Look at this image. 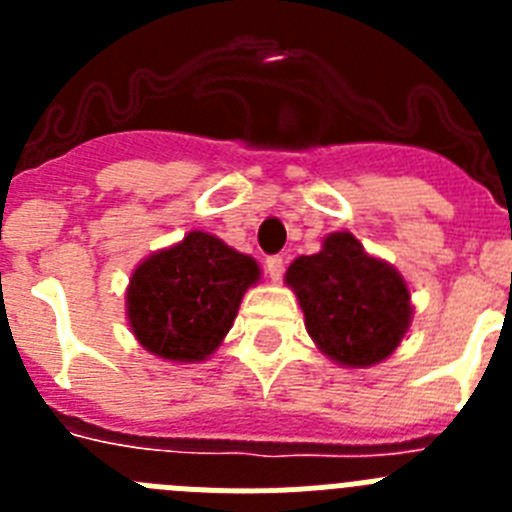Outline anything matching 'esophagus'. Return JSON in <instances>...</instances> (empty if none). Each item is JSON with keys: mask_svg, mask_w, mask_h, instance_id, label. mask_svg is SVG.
Instances as JSON below:
<instances>
[{"mask_svg": "<svg viewBox=\"0 0 512 512\" xmlns=\"http://www.w3.org/2000/svg\"><path fill=\"white\" fill-rule=\"evenodd\" d=\"M266 271H269L271 282H279V279H282V274H284V259H282V256H269V259H266Z\"/></svg>", "mask_w": 512, "mask_h": 512, "instance_id": "1", "label": "esophagus"}]
</instances>
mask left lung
<instances>
[{
    "label": "left lung",
    "mask_w": 512,
    "mask_h": 512,
    "mask_svg": "<svg viewBox=\"0 0 512 512\" xmlns=\"http://www.w3.org/2000/svg\"><path fill=\"white\" fill-rule=\"evenodd\" d=\"M284 282L300 300L315 346L341 366H374L400 346L413 320L400 271L366 253L348 230L289 264Z\"/></svg>",
    "instance_id": "1"
}]
</instances>
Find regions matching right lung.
<instances>
[{
	"label": "right lung",
	"mask_w": 512,
	"mask_h": 512,
	"mask_svg": "<svg viewBox=\"0 0 512 512\" xmlns=\"http://www.w3.org/2000/svg\"><path fill=\"white\" fill-rule=\"evenodd\" d=\"M259 277L251 256L192 230L133 271L125 292L130 330L158 359L205 361L228 336L246 289Z\"/></svg>",
	"instance_id": "obj_1"
}]
</instances>
